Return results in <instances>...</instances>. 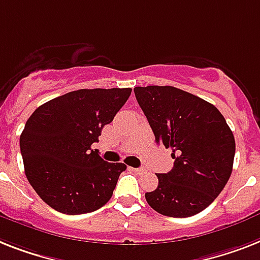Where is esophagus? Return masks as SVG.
Listing matches in <instances>:
<instances>
[{
  "mask_svg": "<svg viewBox=\"0 0 260 260\" xmlns=\"http://www.w3.org/2000/svg\"><path fill=\"white\" fill-rule=\"evenodd\" d=\"M132 170H134L136 174H144L145 172V168H132Z\"/></svg>",
  "mask_w": 260,
  "mask_h": 260,
  "instance_id": "obj_1",
  "label": "esophagus"
}]
</instances>
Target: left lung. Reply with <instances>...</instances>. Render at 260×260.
<instances>
[{
    "label": "left lung",
    "mask_w": 260,
    "mask_h": 260,
    "mask_svg": "<svg viewBox=\"0 0 260 260\" xmlns=\"http://www.w3.org/2000/svg\"><path fill=\"white\" fill-rule=\"evenodd\" d=\"M135 96L156 143L172 149L174 168L159 174L147 203L161 215L188 218L210 206L233 172L235 139L208 101L175 86H136Z\"/></svg>",
    "instance_id": "left-lung-1"
}]
</instances>
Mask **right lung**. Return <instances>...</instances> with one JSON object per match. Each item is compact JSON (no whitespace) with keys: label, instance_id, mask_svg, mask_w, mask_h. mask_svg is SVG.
Listing matches in <instances>:
<instances>
[{"label":"right lung","instance_id":"obj_1","mask_svg":"<svg viewBox=\"0 0 260 260\" xmlns=\"http://www.w3.org/2000/svg\"><path fill=\"white\" fill-rule=\"evenodd\" d=\"M131 88L79 89L36 109L20 136L25 175L39 196L67 215L92 212L112 198L124 163H107L92 144Z\"/></svg>","mask_w":260,"mask_h":260}]
</instances>
